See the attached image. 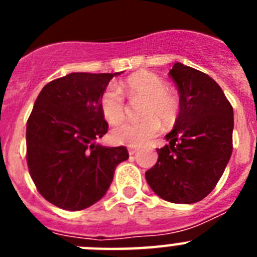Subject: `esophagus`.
<instances>
[{
    "mask_svg": "<svg viewBox=\"0 0 257 257\" xmlns=\"http://www.w3.org/2000/svg\"><path fill=\"white\" fill-rule=\"evenodd\" d=\"M136 152H138V149L133 148V147H128V154H130V156H134V154H135Z\"/></svg>",
    "mask_w": 257,
    "mask_h": 257,
    "instance_id": "1",
    "label": "esophagus"
}]
</instances>
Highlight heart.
Masks as SVG:
<instances>
[{"label":"heart","mask_w":257,"mask_h":257,"mask_svg":"<svg viewBox=\"0 0 257 257\" xmlns=\"http://www.w3.org/2000/svg\"><path fill=\"white\" fill-rule=\"evenodd\" d=\"M121 89L130 100H143L139 108L142 119L124 122L110 133L114 144L142 147L151 142L161 130L175 123L180 112V101L175 92L166 88V82L151 72H140L127 77ZM100 109L110 124L121 123L126 115V101L119 88L108 86L100 97Z\"/></svg>","instance_id":"obj_1"}]
</instances>
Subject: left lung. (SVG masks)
<instances>
[{"mask_svg": "<svg viewBox=\"0 0 257 257\" xmlns=\"http://www.w3.org/2000/svg\"><path fill=\"white\" fill-rule=\"evenodd\" d=\"M169 74L180 94V112L145 179L165 201L196 203L216 187L231 156L233 106L201 70L175 63Z\"/></svg>", "mask_w": 257, "mask_h": 257, "instance_id": "obj_1", "label": "left lung"}]
</instances>
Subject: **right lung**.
<instances>
[{"label": "right lung", "instance_id": "obj_1", "mask_svg": "<svg viewBox=\"0 0 257 257\" xmlns=\"http://www.w3.org/2000/svg\"><path fill=\"white\" fill-rule=\"evenodd\" d=\"M119 73H70L47 83L27 122V163L40 194L56 207L79 211L104 197L124 147L95 143L108 133L100 97Z\"/></svg>", "mask_w": 257, "mask_h": 257}]
</instances>
